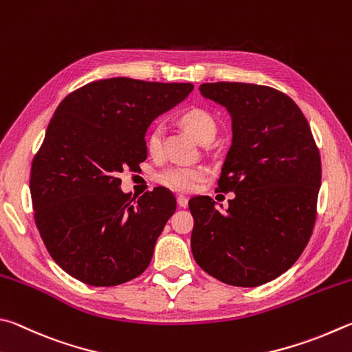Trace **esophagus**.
Instances as JSON below:
<instances>
[{
	"label": "esophagus",
	"instance_id": "obj_1",
	"mask_svg": "<svg viewBox=\"0 0 352 352\" xmlns=\"http://www.w3.org/2000/svg\"><path fill=\"white\" fill-rule=\"evenodd\" d=\"M177 206H179L181 208H186L188 206V199L186 198V196H177Z\"/></svg>",
	"mask_w": 352,
	"mask_h": 352
}]
</instances>
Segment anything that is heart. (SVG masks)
Segmentation results:
<instances>
[{
  "instance_id": "obj_1",
  "label": "heart",
  "mask_w": 352,
  "mask_h": 352,
  "mask_svg": "<svg viewBox=\"0 0 352 352\" xmlns=\"http://www.w3.org/2000/svg\"><path fill=\"white\" fill-rule=\"evenodd\" d=\"M182 125L195 135L201 144L210 142L218 131V125L214 117L208 111L202 108H192L181 116ZM162 125H154L146 138V148L153 156L162 150ZM207 179V173L199 166H168L159 173V181L164 186L170 187L176 192L190 193L198 188Z\"/></svg>"
}]
</instances>
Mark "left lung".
<instances>
[{"mask_svg":"<svg viewBox=\"0 0 352 352\" xmlns=\"http://www.w3.org/2000/svg\"><path fill=\"white\" fill-rule=\"evenodd\" d=\"M199 91L232 117L217 190L235 198L224 213L208 196L190 199L193 258L226 285L261 286L291 269L312 235L322 186L318 148L301 109L280 91L230 82Z\"/></svg>","mask_w":352,"mask_h":352,"instance_id":"8db88e82","label":"left lung"}]
</instances>
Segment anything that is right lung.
I'll return each instance as SVG.
<instances>
[{
  "label": "right lung",
  "mask_w": 352,
  "mask_h": 352,
  "mask_svg": "<svg viewBox=\"0 0 352 352\" xmlns=\"http://www.w3.org/2000/svg\"><path fill=\"white\" fill-rule=\"evenodd\" d=\"M192 83L114 77L66 96L30 170L34 218L49 255L89 286H117L148 267L176 199L162 187L131 198L119 175L146 159L145 133Z\"/></svg>",
  "instance_id": "1"
}]
</instances>
